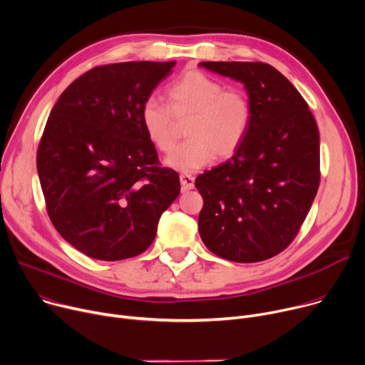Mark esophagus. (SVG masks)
Wrapping results in <instances>:
<instances>
[{"label":"esophagus","mask_w":365,"mask_h":365,"mask_svg":"<svg viewBox=\"0 0 365 365\" xmlns=\"http://www.w3.org/2000/svg\"><path fill=\"white\" fill-rule=\"evenodd\" d=\"M180 185H182V190H190L195 186V178L192 175H180Z\"/></svg>","instance_id":"1"}]
</instances>
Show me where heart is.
Masks as SVG:
<instances>
[{"label": "heart", "mask_w": 365, "mask_h": 365, "mask_svg": "<svg viewBox=\"0 0 365 365\" xmlns=\"http://www.w3.org/2000/svg\"><path fill=\"white\" fill-rule=\"evenodd\" d=\"M169 106L155 97L144 102L140 119L150 143L170 153L176 141V120H189V138L175 148L165 164L180 172L204 168L214 155L220 160L235 155L242 147L250 123L252 105L247 94L224 86L201 71H187L165 91Z\"/></svg>", "instance_id": "obj_1"}]
</instances>
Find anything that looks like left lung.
Masks as SVG:
<instances>
[{
    "label": "left lung",
    "mask_w": 365,
    "mask_h": 365,
    "mask_svg": "<svg viewBox=\"0 0 365 365\" xmlns=\"http://www.w3.org/2000/svg\"><path fill=\"white\" fill-rule=\"evenodd\" d=\"M242 81L252 123L239 151L195 180L204 200L200 235L217 256L260 262L287 249L320 183L317 123L298 90L269 63L201 62Z\"/></svg>",
    "instance_id": "8db88e82"
}]
</instances>
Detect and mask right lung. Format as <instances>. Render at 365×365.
<instances>
[{
	"mask_svg": "<svg viewBox=\"0 0 365 365\" xmlns=\"http://www.w3.org/2000/svg\"><path fill=\"white\" fill-rule=\"evenodd\" d=\"M176 61L101 65L59 96L38 148L48 215L77 250L98 260L150 247L161 214L180 193L161 168L140 112Z\"/></svg>",
	"mask_w": 365,
	"mask_h": 365,
	"instance_id": "1",
	"label": "right lung"
}]
</instances>
